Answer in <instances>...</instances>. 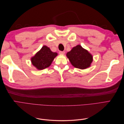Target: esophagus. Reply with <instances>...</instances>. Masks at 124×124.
Returning a JSON list of instances; mask_svg holds the SVG:
<instances>
[{"label":"esophagus","mask_w":124,"mask_h":124,"mask_svg":"<svg viewBox=\"0 0 124 124\" xmlns=\"http://www.w3.org/2000/svg\"><path fill=\"white\" fill-rule=\"evenodd\" d=\"M59 54H61V55H64L65 53V52L64 51H60L59 52Z\"/></svg>","instance_id":"esophagus-1"}]
</instances>
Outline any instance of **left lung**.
<instances>
[{
  "label": "left lung",
  "mask_w": 124,
  "mask_h": 124,
  "mask_svg": "<svg viewBox=\"0 0 124 124\" xmlns=\"http://www.w3.org/2000/svg\"><path fill=\"white\" fill-rule=\"evenodd\" d=\"M70 63L75 68L85 69L91 67L93 61L92 55L80 45H77L66 54Z\"/></svg>",
  "instance_id": "1"
}]
</instances>
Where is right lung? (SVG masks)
I'll list each match as a JSON object with an SVG mask.
<instances>
[{
	"label": "right lung",
	"mask_w": 124,
	"mask_h": 124,
	"mask_svg": "<svg viewBox=\"0 0 124 124\" xmlns=\"http://www.w3.org/2000/svg\"><path fill=\"white\" fill-rule=\"evenodd\" d=\"M58 55L53 52L46 46H43L36 54L31 58L32 65L39 70L48 68L52 64L55 58Z\"/></svg>",
	"instance_id": "add662e5"
}]
</instances>
